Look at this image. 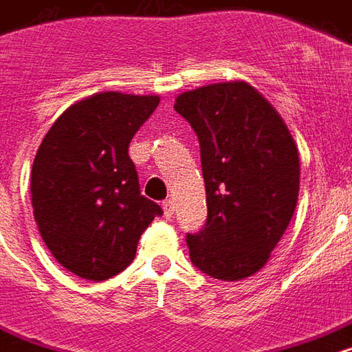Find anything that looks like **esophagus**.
Instances as JSON below:
<instances>
[{"mask_svg": "<svg viewBox=\"0 0 352 352\" xmlns=\"http://www.w3.org/2000/svg\"><path fill=\"white\" fill-rule=\"evenodd\" d=\"M162 209H164V214L168 216V218H171V216H173V212H175V207H173V199H166V201L162 203Z\"/></svg>", "mask_w": 352, "mask_h": 352, "instance_id": "34e87169", "label": "esophagus"}]
</instances>
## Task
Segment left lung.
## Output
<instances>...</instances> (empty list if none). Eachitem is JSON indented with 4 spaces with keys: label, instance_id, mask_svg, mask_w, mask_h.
Listing matches in <instances>:
<instances>
[{
    "label": "left lung",
    "instance_id": "1",
    "mask_svg": "<svg viewBox=\"0 0 352 352\" xmlns=\"http://www.w3.org/2000/svg\"><path fill=\"white\" fill-rule=\"evenodd\" d=\"M199 140L207 222L186 233L194 267L242 280L269 261L295 212L298 151L282 117L252 85L226 82L177 96Z\"/></svg>",
    "mask_w": 352,
    "mask_h": 352
}]
</instances>
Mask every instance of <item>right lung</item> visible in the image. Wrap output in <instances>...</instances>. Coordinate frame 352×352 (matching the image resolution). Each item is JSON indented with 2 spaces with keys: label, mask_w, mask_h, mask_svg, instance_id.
Returning <instances> with one entry per match:
<instances>
[{
  "label": "right lung",
  "mask_w": 352,
  "mask_h": 352,
  "mask_svg": "<svg viewBox=\"0 0 352 352\" xmlns=\"http://www.w3.org/2000/svg\"><path fill=\"white\" fill-rule=\"evenodd\" d=\"M158 96L98 93L52 124L31 169V203L44 244L72 274L102 282L136 256L162 209L142 196L129 156Z\"/></svg>",
  "instance_id": "right-lung-1"
}]
</instances>
